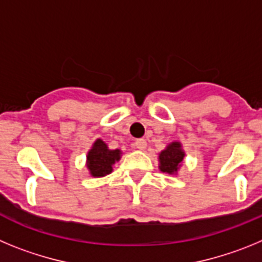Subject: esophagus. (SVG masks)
I'll list each match as a JSON object with an SVG mask.
<instances>
[{"instance_id": "esophagus-1", "label": "esophagus", "mask_w": 262, "mask_h": 262, "mask_svg": "<svg viewBox=\"0 0 262 262\" xmlns=\"http://www.w3.org/2000/svg\"><path fill=\"white\" fill-rule=\"evenodd\" d=\"M135 147L140 149V151H144L145 148H147V142H145L144 139H138L135 142Z\"/></svg>"}]
</instances>
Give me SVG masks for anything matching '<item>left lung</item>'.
Segmentation results:
<instances>
[{
    "mask_svg": "<svg viewBox=\"0 0 262 262\" xmlns=\"http://www.w3.org/2000/svg\"><path fill=\"white\" fill-rule=\"evenodd\" d=\"M185 152L180 142H173L160 152L159 155V168L161 172L168 174H176L182 164Z\"/></svg>",
    "mask_w": 262,
    "mask_h": 262,
    "instance_id": "1",
    "label": "left lung"
}]
</instances>
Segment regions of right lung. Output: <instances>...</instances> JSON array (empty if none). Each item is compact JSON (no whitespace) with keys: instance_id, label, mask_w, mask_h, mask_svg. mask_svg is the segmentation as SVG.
Returning a JSON list of instances; mask_svg holds the SVG:
<instances>
[{"instance_id":"obj_1","label":"right lung","mask_w":262,"mask_h":262,"mask_svg":"<svg viewBox=\"0 0 262 262\" xmlns=\"http://www.w3.org/2000/svg\"><path fill=\"white\" fill-rule=\"evenodd\" d=\"M119 149H108L107 144L102 139H97L93 147L88 152L86 166L93 177H103L113 172V165L119 161Z\"/></svg>"}]
</instances>
